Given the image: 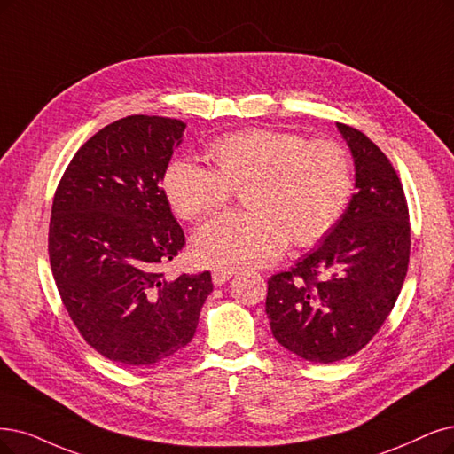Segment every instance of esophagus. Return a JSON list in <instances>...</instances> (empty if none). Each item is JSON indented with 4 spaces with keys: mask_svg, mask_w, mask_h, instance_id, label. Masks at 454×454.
Returning <instances> with one entry per match:
<instances>
[{
    "mask_svg": "<svg viewBox=\"0 0 454 454\" xmlns=\"http://www.w3.org/2000/svg\"><path fill=\"white\" fill-rule=\"evenodd\" d=\"M231 277H233V271H228V270H216L211 275L215 286H223V284H226Z\"/></svg>",
    "mask_w": 454,
    "mask_h": 454,
    "instance_id": "34e87169",
    "label": "esophagus"
}]
</instances>
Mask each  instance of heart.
<instances>
[{"label":"heart","instance_id":"obj_1","mask_svg":"<svg viewBox=\"0 0 454 454\" xmlns=\"http://www.w3.org/2000/svg\"><path fill=\"white\" fill-rule=\"evenodd\" d=\"M211 168L176 159L164 170L162 191L176 215L196 221L242 191L245 213H228L201 226L192 258L216 270L263 267L297 247L320 243L339 224L354 194L348 151L333 140L294 132L247 129L207 147Z\"/></svg>","mask_w":454,"mask_h":454}]
</instances>
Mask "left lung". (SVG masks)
I'll return each mask as SVG.
<instances>
[{
    "label": "left lung",
    "mask_w": 454,
    "mask_h": 454,
    "mask_svg": "<svg viewBox=\"0 0 454 454\" xmlns=\"http://www.w3.org/2000/svg\"><path fill=\"white\" fill-rule=\"evenodd\" d=\"M356 168V194L312 253L267 280L275 340L297 357L329 364L357 354L387 320L410 262V216L383 151L337 123Z\"/></svg>",
    "instance_id": "obj_1"
}]
</instances>
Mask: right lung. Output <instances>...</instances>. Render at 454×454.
<instances>
[{
	"mask_svg": "<svg viewBox=\"0 0 454 454\" xmlns=\"http://www.w3.org/2000/svg\"><path fill=\"white\" fill-rule=\"evenodd\" d=\"M184 125L127 115L83 144L54 196L48 254L63 305L100 356L151 366L187 346L211 273H159L184 245L162 176Z\"/></svg>",
	"mask_w": 454,
	"mask_h": 454,
	"instance_id": "1",
	"label": "right lung"
}]
</instances>
